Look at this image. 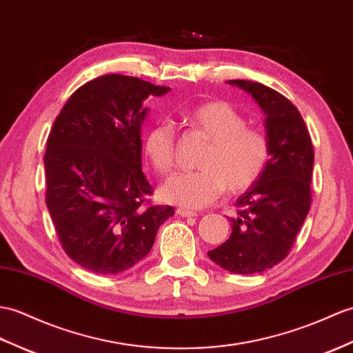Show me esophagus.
<instances>
[{"label": "esophagus", "mask_w": 353, "mask_h": 353, "mask_svg": "<svg viewBox=\"0 0 353 353\" xmlns=\"http://www.w3.org/2000/svg\"><path fill=\"white\" fill-rule=\"evenodd\" d=\"M177 215L183 216V218H190V216H196V212L194 210H186V209H177Z\"/></svg>", "instance_id": "34e87169"}]
</instances>
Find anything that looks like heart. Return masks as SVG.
<instances>
[{"mask_svg": "<svg viewBox=\"0 0 353 353\" xmlns=\"http://www.w3.org/2000/svg\"><path fill=\"white\" fill-rule=\"evenodd\" d=\"M188 121L208 139L199 171L167 180L161 196L179 206H209L227 190L241 194L265 173L270 158L268 137L247 125V117L225 101H209L188 112ZM144 152L157 173L165 176L176 167V134L168 123H157L145 132Z\"/></svg>", "mask_w": 353, "mask_h": 353, "instance_id": "1", "label": "heart"}]
</instances>
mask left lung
Listing matches in <instances>:
<instances>
[{
  "instance_id": "8db88e82",
  "label": "left lung",
  "mask_w": 353,
  "mask_h": 353,
  "mask_svg": "<svg viewBox=\"0 0 353 353\" xmlns=\"http://www.w3.org/2000/svg\"><path fill=\"white\" fill-rule=\"evenodd\" d=\"M228 83L248 92L265 111L270 158L265 173L236 200L237 215L228 218L230 237L208 254L225 270L250 275L289 256L310 210L314 149L304 119L288 97L260 83Z\"/></svg>"
}]
</instances>
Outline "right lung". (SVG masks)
I'll return each instance as SVG.
<instances>
[{"instance_id":"obj_1","label":"right lung","mask_w":353,"mask_h":353,"mask_svg":"<svg viewBox=\"0 0 353 353\" xmlns=\"http://www.w3.org/2000/svg\"><path fill=\"white\" fill-rule=\"evenodd\" d=\"M167 92L119 73L94 78L69 97L49 132L46 206L64 252L92 272L132 268L174 215L150 203L141 170L143 102Z\"/></svg>"}]
</instances>
